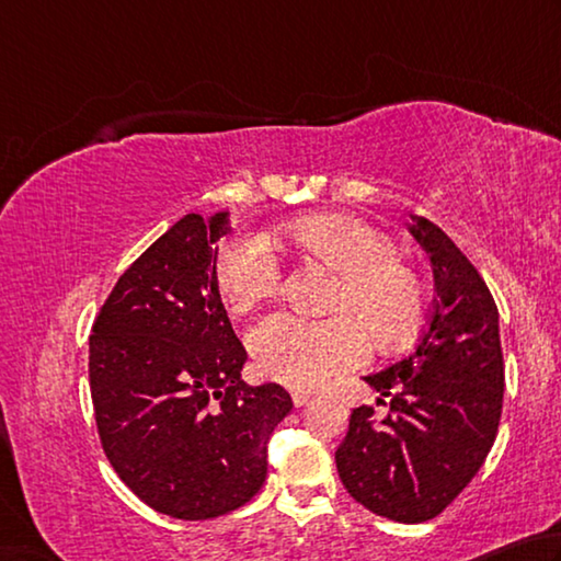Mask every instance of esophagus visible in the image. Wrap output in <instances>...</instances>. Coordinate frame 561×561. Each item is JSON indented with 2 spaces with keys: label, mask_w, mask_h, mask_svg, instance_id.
<instances>
[{
  "label": "esophagus",
  "mask_w": 561,
  "mask_h": 561,
  "mask_svg": "<svg viewBox=\"0 0 561 561\" xmlns=\"http://www.w3.org/2000/svg\"><path fill=\"white\" fill-rule=\"evenodd\" d=\"M310 399H312V391H306V389L293 391V404H296V407H306Z\"/></svg>",
  "instance_id": "1"
}]
</instances>
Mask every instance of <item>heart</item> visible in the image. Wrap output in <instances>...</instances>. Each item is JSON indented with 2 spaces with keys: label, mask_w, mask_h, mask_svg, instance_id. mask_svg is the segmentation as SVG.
<instances>
[{
  "label": "heart",
  "mask_w": 561,
  "mask_h": 561,
  "mask_svg": "<svg viewBox=\"0 0 561 561\" xmlns=\"http://www.w3.org/2000/svg\"><path fill=\"white\" fill-rule=\"evenodd\" d=\"M280 239L340 273L330 302L337 312L322 320L296 312L263 318L249 347L265 377L298 389L318 387L365 357V328L379 350L404 347L419 335L426 320L424 280L399 259L387 233L352 216L318 214L290 221ZM280 280L278 255L259 233H236L216 253V290L236 316L275 296Z\"/></svg>",
  "instance_id": "1"
}]
</instances>
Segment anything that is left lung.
Segmentation results:
<instances>
[{
	"instance_id": "left-lung-1",
	"label": "left lung",
	"mask_w": 561,
	"mask_h": 561,
	"mask_svg": "<svg viewBox=\"0 0 561 561\" xmlns=\"http://www.w3.org/2000/svg\"><path fill=\"white\" fill-rule=\"evenodd\" d=\"M411 221L434 265V310L409 357L365 377L389 397V414L375 424L371 407L352 411L335 463L359 505L414 525L444 513L485 463L503 414L505 367L497 306L478 268L436 224Z\"/></svg>"
}]
</instances>
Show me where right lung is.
Segmentation results:
<instances>
[{"label":"right lung","mask_w":561,"mask_h":561,"mask_svg":"<svg viewBox=\"0 0 561 561\" xmlns=\"http://www.w3.org/2000/svg\"><path fill=\"white\" fill-rule=\"evenodd\" d=\"M229 211L186 214L121 278L91 330V399L107 460L145 505L211 519L259 493L290 414L280 385L241 379L245 350L214 283Z\"/></svg>","instance_id":"add662e5"}]
</instances>
